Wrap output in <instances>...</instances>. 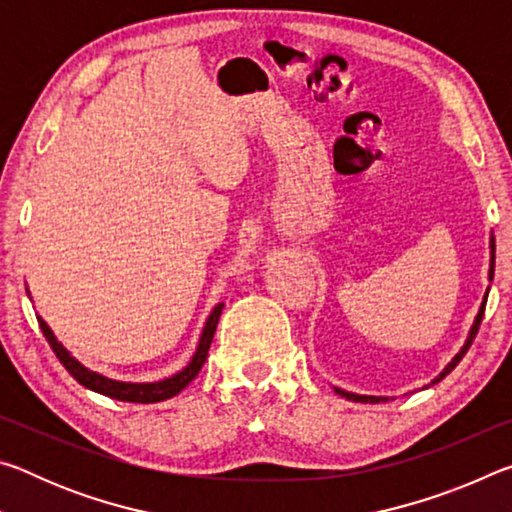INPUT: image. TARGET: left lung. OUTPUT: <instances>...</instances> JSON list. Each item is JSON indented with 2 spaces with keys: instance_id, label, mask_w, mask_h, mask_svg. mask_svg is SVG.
<instances>
[{
  "instance_id": "obj_1",
  "label": "left lung",
  "mask_w": 512,
  "mask_h": 512,
  "mask_svg": "<svg viewBox=\"0 0 512 512\" xmlns=\"http://www.w3.org/2000/svg\"><path fill=\"white\" fill-rule=\"evenodd\" d=\"M490 250H492V257H490V273H488V277L492 280V275H495V239L490 237ZM485 300H488V293H485V298H483V302H481V309H479V314H476V318H474V325H472V329H470V336H467V341H465V345L461 348V352L456 354V357L447 363L445 366V370L440 372V375L431 381V384H438L440 379H445L449 372H452L456 366H458V361L463 359V354L470 350V345H472V341H474V336H476V332H479V325H481V320H483V311H485ZM424 388H429V386H424ZM336 393H339L341 397H345V400H350V402H363V404H377V402H388V397H375V395H357V393H348V391H343V388H334Z\"/></svg>"
}]
</instances>
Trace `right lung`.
<instances>
[{
	"label": "right lung",
	"mask_w": 512,
	"mask_h": 512,
	"mask_svg": "<svg viewBox=\"0 0 512 512\" xmlns=\"http://www.w3.org/2000/svg\"><path fill=\"white\" fill-rule=\"evenodd\" d=\"M221 311H223V302H219V305L212 309V314L207 316L203 334H201V339H198V348L194 352L192 361H189L187 366L180 372H176L173 377L151 381V384H131V381H117V379H110L106 375H99V372H94L90 368H85L79 359H74L72 354L67 352V348H63V343H58L54 332H51L49 325L40 316H38V323H40L42 334H45L47 343L51 345V350H54V354L58 357V361L63 363L65 370L76 381H79L81 386L90 388V391H94V393L112 397V400H119V402L153 404V402H162V400H169V397H173V395H178L189 384V381H192L198 372H201L203 363L207 359V350H210V343L214 339L216 325H219Z\"/></svg>",
	"instance_id": "1"
}]
</instances>
